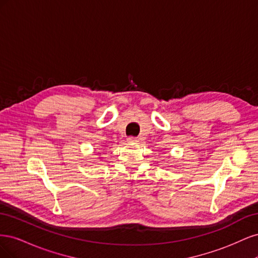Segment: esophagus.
I'll return each instance as SVG.
<instances>
[{
    "label": "esophagus",
    "mask_w": 258,
    "mask_h": 258,
    "mask_svg": "<svg viewBox=\"0 0 258 258\" xmlns=\"http://www.w3.org/2000/svg\"><path fill=\"white\" fill-rule=\"evenodd\" d=\"M127 141H128V143H130V144H138L139 140H138L137 138H134V137H129V138L127 139Z\"/></svg>",
    "instance_id": "1"
}]
</instances>
